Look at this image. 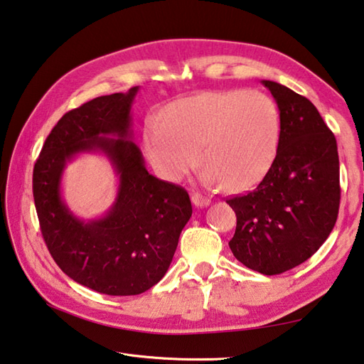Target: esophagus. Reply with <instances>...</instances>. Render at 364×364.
<instances>
[{
  "instance_id": "obj_1",
  "label": "esophagus",
  "mask_w": 364,
  "mask_h": 364,
  "mask_svg": "<svg viewBox=\"0 0 364 364\" xmlns=\"http://www.w3.org/2000/svg\"><path fill=\"white\" fill-rule=\"evenodd\" d=\"M191 200H192V203H194L196 206H200V208H203V206H208L211 203L210 198H206V197H203L200 194H192L191 196Z\"/></svg>"
}]
</instances>
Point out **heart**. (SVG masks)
<instances>
[{
    "instance_id": "heart-1",
    "label": "heart",
    "mask_w": 364,
    "mask_h": 364,
    "mask_svg": "<svg viewBox=\"0 0 364 364\" xmlns=\"http://www.w3.org/2000/svg\"><path fill=\"white\" fill-rule=\"evenodd\" d=\"M281 139L276 101L257 90L206 91L148 119L145 149L164 180L178 183L197 159L206 186L252 189L273 167ZM198 154L196 155L195 153Z\"/></svg>"
}]
</instances>
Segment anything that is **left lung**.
<instances>
[{
	"instance_id": "1",
	"label": "left lung",
	"mask_w": 364,
	"mask_h": 364,
	"mask_svg": "<svg viewBox=\"0 0 364 364\" xmlns=\"http://www.w3.org/2000/svg\"><path fill=\"white\" fill-rule=\"evenodd\" d=\"M281 113L273 167L254 191L227 198L237 215L229 246L237 260L262 274H281L308 260L338 219V144L309 99L272 80Z\"/></svg>"
}]
</instances>
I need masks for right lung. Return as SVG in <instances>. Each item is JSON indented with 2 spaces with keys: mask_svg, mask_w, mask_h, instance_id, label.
<instances>
[{
  "mask_svg": "<svg viewBox=\"0 0 364 364\" xmlns=\"http://www.w3.org/2000/svg\"><path fill=\"white\" fill-rule=\"evenodd\" d=\"M137 90L96 97L64 113L33 170L41 232L56 265L82 286L115 296L144 294L162 279L192 215L188 191L149 175L129 140ZM85 151L107 154L120 175L111 211L88 223L68 211L59 192L65 162Z\"/></svg>",
  "mask_w": 364,
  "mask_h": 364,
  "instance_id": "1",
  "label": "right lung"
}]
</instances>
